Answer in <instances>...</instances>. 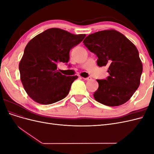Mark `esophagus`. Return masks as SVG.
<instances>
[{
  "label": "esophagus",
  "instance_id": "esophagus-1",
  "mask_svg": "<svg viewBox=\"0 0 154 154\" xmlns=\"http://www.w3.org/2000/svg\"><path fill=\"white\" fill-rule=\"evenodd\" d=\"M83 80H91V79H92V78L91 77H87V78H83Z\"/></svg>",
  "mask_w": 154,
  "mask_h": 154
}]
</instances>
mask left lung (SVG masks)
Listing matches in <instances>:
<instances>
[{
	"label": "left lung",
	"mask_w": 154,
	"mask_h": 154,
	"mask_svg": "<svg viewBox=\"0 0 154 154\" xmlns=\"http://www.w3.org/2000/svg\"><path fill=\"white\" fill-rule=\"evenodd\" d=\"M97 58L99 67H108L109 76L97 80L94 99L106 106L123 105L130 100L140 84L143 65L138 50L127 37L114 30H105L87 36L83 42Z\"/></svg>",
	"instance_id": "left-lung-1"
}]
</instances>
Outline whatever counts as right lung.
Instances as JSON below:
<instances>
[{"label": "right lung", "instance_id": "1", "mask_svg": "<svg viewBox=\"0 0 154 154\" xmlns=\"http://www.w3.org/2000/svg\"><path fill=\"white\" fill-rule=\"evenodd\" d=\"M85 35H74L51 28L36 35L27 44L19 63L20 80L29 97L37 103L49 105L65 98L77 76H67L57 70L67 63L70 50Z\"/></svg>", "mask_w": 154, "mask_h": 154}]
</instances>
